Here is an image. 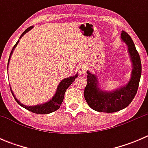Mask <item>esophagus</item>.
Instances as JSON below:
<instances>
[{
	"label": "esophagus",
	"instance_id": "obj_1",
	"mask_svg": "<svg viewBox=\"0 0 148 148\" xmlns=\"http://www.w3.org/2000/svg\"><path fill=\"white\" fill-rule=\"evenodd\" d=\"M86 70H87V67L86 65L82 64L78 67V71L81 74H84L86 72Z\"/></svg>",
	"mask_w": 148,
	"mask_h": 148
}]
</instances>
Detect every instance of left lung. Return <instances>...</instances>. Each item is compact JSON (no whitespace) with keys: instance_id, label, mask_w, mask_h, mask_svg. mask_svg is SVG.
<instances>
[{"instance_id":"left-lung-1","label":"left lung","mask_w":148,"mask_h":148,"mask_svg":"<svg viewBox=\"0 0 148 148\" xmlns=\"http://www.w3.org/2000/svg\"><path fill=\"white\" fill-rule=\"evenodd\" d=\"M121 38L127 46L132 62L131 78L127 84L115 90L106 91L99 87L96 74L86 71L87 83L84 89V98L88 105L95 111L110 113L123 110L130 104L138 91L142 73L140 55L127 33L122 31Z\"/></svg>"}]
</instances>
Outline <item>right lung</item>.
<instances>
[{
	"instance_id": "add662e5",
	"label": "right lung",
	"mask_w": 148,
	"mask_h": 148,
	"mask_svg": "<svg viewBox=\"0 0 148 148\" xmlns=\"http://www.w3.org/2000/svg\"><path fill=\"white\" fill-rule=\"evenodd\" d=\"M33 27H34L33 26H30V27L28 28L27 29L25 30L24 32H23V34H21V36H20L19 39H20L23 36H24L26 33L28 32L29 31H31V30L33 28ZM19 39L18 40L16 44H15L14 46H13V48L12 49L11 52H10L9 59H8V64H9L10 59V57H11L12 53H13V51H14L15 48L16 47L17 44H18ZM77 76H78V73L76 74V75L72 76V77H68V78L64 79L62 80V81L60 82V83L59 84L57 89H56V93H55V95H53V97L51 98V99H49L48 102H46L45 103H43V104H36V105H34V106H27L22 104V103L16 97V96H15L14 93L13 92V91H12L11 89V87H10V91H11L12 95H13L14 99H16V102H17L19 105L21 106L22 107H23V108L26 109V110H28V111L32 112L34 113H36V114H49V113H51V112H53L56 111V110L60 107L61 104H62V103L64 100V94L66 92V90L68 89L69 86L72 84V82H74L75 79L77 77Z\"/></svg>"
}]
</instances>
